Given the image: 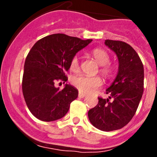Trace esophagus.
I'll return each mask as SVG.
<instances>
[{"label": "esophagus", "mask_w": 157, "mask_h": 157, "mask_svg": "<svg viewBox=\"0 0 157 157\" xmlns=\"http://www.w3.org/2000/svg\"><path fill=\"white\" fill-rule=\"evenodd\" d=\"M85 97H86L85 94H83V93H81V92L78 93V98H85Z\"/></svg>", "instance_id": "1"}]
</instances>
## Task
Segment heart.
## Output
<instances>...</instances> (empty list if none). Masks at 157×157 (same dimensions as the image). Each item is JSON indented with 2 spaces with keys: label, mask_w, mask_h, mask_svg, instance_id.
I'll use <instances>...</instances> for the list:
<instances>
[{
  "label": "heart",
  "mask_w": 157,
  "mask_h": 157,
  "mask_svg": "<svg viewBox=\"0 0 157 157\" xmlns=\"http://www.w3.org/2000/svg\"><path fill=\"white\" fill-rule=\"evenodd\" d=\"M91 54L97 63L100 65V71L106 76L110 75L113 71V67L109 63L110 56L109 52L103 48H96L91 52ZM70 68L73 71H77L79 69V60L77 56H73L71 59ZM71 82L80 92L89 94L102 85V79L99 76L81 75L73 77Z\"/></svg>",
  "instance_id": "heart-1"
}]
</instances>
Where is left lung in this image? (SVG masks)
Listing matches in <instances>:
<instances>
[{"instance_id": "left-lung-1", "label": "left lung", "mask_w": 157, "mask_h": 157, "mask_svg": "<svg viewBox=\"0 0 157 157\" xmlns=\"http://www.w3.org/2000/svg\"><path fill=\"white\" fill-rule=\"evenodd\" d=\"M119 59L116 79L106 90L109 98H98V104L88 112L93 126L103 131L119 130L131 120L138 109L144 90V67L132 47L121 41L105 40Z\"/></svg>"}]
</instances>
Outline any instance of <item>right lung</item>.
<instances>
[{
  "label": "right lung",
  "instance_id": "right-lung-1",
  "mask_svg": "<svg viewBox=\"0 0 157 157\" xmlns=\"http://www.w3.org/2000/svg\"><path fill=\"white\" fill-rule=\"evenodd\" d=\"M91 41L55 34L38 40L32 47L25 60L22 90L29 110L37 119L54 121L68 112L78 90L66 84L60 90L54 84L67 80L65 72L70 68L71 58Z\"/></svg>",
  "mask_w": 157,
  "mask_h": 157
}]
</instances>
